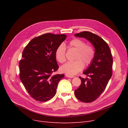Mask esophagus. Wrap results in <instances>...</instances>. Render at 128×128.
Listing matches in <instances>:
<instances>
[{
	"mask_svg": "<svg viewBox=\"0 0 128 128\" xmlns=\"http://www.w3.org/2000/svg\"><path fill=\"white\" fill-rule=\"evenodd\" d=\"M65 76H66V77H68V78H74V76H71V75H68V74H66Z\"/></svg>",
	"mask_w": 128,
	"mask_h": 128,
	"instance_id": "34e87169",
	"label": "esophagus"
}]
</instances>
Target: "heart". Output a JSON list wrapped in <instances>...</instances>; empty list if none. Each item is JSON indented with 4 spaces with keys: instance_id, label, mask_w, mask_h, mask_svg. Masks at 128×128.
<instances>
[{
    "instance_id": "obj_1",
    "label": "heart",
    "mask_w": 128,
    "mask_h": 128,
    "mask_svg": "<svg viewBox=\"0 0 128 128\" xmlns=\"http://www.w3.org/2000/svg\"><path fill=\"white\" fill-rule=\"evenodd\" d=\"M69 46L77 50L75 56V60L66 63L60 68L63 72L70 75H74L81 71L84 68V63L86 66L89 65L93 61L96 56V51L91 44H86L84 40L74 38L69 42ZM66 46L60 44L56 48L55 56L56 60L60 63L66 61Z\"/></svg>"
}]
</instances>
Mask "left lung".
Returning <instances> with one entry per match:
<instances>
[{
    "label": "left lung",
    "mask_w": 128,
    "mask_h": 128,
    "mask_svg": "<svg viewBox=\"0 0 128 128\" xmlns=\"http://www.w3.org/2000/svg\"><path fill=\"white\" fill-rule=\"evenodd\" d=\"M75 36L88 40L95 48L96 56L93 61L83 72L90 79L79 77L82 84L75 90L77 99L90 103L99 97L108 84L112 74V57L108 44L95 34L84 31L76 34Z\"/></svg>",
    "instance_id": "obj_1"
}]
</instances>
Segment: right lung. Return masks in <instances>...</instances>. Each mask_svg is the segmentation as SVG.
<instances>
[{"label": "right lung", "mask_w": 128, "mask_h": 128, "mask_svg": "<svg viewBox=\"0 0 128 128\" xmlns=\"http://www.w3.org/2000/svg\"><path fill=\"white\" fill-rule=\"evenodd\" d=\"M65 34L46 33L32 39L20 60V78L34 99L46 102L56 92L58 84L64 74L53 75L58 68L55 52L65 40Z\"/></svg>", "instance_id": "1"}]
</instances>
